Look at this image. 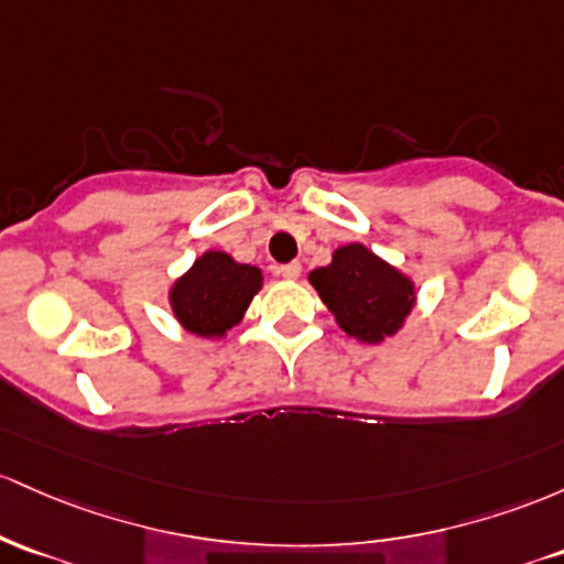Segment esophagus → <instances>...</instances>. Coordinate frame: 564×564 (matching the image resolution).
Here are the masks:
<instances>
[{
  "label": "esophagus",
  "instance_id": "1",
  "mask_svg": "<svg viewBox=\"0 0 564 564\" xmlns=\"http://www.w3.org/2000/svg\"><path fill=\"white\" fill-rule=\"evenodd\" d=\"M280 274L284 276V280H290V282H293V280H299V276H301V263H299V261H293V263L282 265V269H280Z\"/></svg>",
  "mask_w": 564,
  "mask_h": 564
}]
</instances>
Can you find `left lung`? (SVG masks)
Instances as JSON below:
<instances>
[{"label": "left lung", "instance_id": "1", "mask_svg": "<svg viewBox=\"0 0 564 564\" xmlns=\"http://www.w3.org/2000/svg\"><path fill=\"white\" fill-rule=\"evenodd\" d=\"M308 282L340 330L370 346L394 338L419 301L413 276L383 261L362 242L333 250V261L314 269Z\"/></svg>", "mask_w": 564, "mask_h": 564}]
</instances>
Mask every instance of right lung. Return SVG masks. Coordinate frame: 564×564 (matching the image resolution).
Masks as SVG:
<instances>
[{
	"instance_id": "add662e5",
	"label": "right lung",
	"mask_w": 564,
	"mask_h": 564,
	"mask_svg": "<svg viewBox=\"0 0 564 564\" xmlns=\"http://www.w3.org/2000/svg\"><path fill=\"white\" fill-rule=\"evenodd\" d=\"M261 288L263 271L258 265L234 261L224 250H207L170 284L167 303L183 330L224 340L245 319Z\"/></svg>"
}]
</instances>
